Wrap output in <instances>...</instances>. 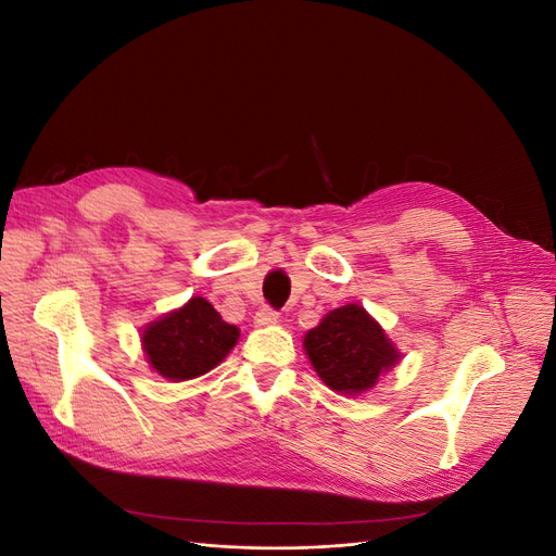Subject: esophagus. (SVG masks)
Instances as JSON below:
<instances>
[{
	"mask_svg": "<svg viewBox=\"0 0 556 556\" xmlns=\"http://www.w3.org/2000/svg\"><path fill=\"white\" fill-rule=\"evenodd\" d=\"M278 323V313L276 311H271V308H260L257 311V315H255V325L257 327H271V325H276Z\"/></svg>",
	"mask_w": 556,
	"mask_h": 556,
	"instance_id": "obj_1",
	"label": "esophagus"
}]
</instances>
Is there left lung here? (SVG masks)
Masks as SVG:
<instances>
[{
    "label": "left lung",
    "instance_id": "8db88e82",
    "mask_svg": "<svg viewBox=\"0 0 556 556\" xmlns=\"http://www.w3.org/2000/svg\"><path fill=\"white\" fill-rule=\"evenodd\" d=\"M304 352L319 380L345 396L371 392L403 357L378 319L359 304L329 311L306 331Z\"/></svg>",
    "mask_w": 556,
    "mask_h": 556
}]
</instances>
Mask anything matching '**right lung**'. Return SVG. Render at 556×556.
Here are the masks:
<instances>
[{
	"label": "right lung",
	"instance_id": "1",
	"mask_svg": "<svg viewBox=\"0 0 556 556\" xmlns=\"http://www.w3.org/2000/svg\"><path fill=\"white\" fill-rule=\"evenodd\" d=\"M239 339V327L225 323L204 296H192L141 329L148 366L169 382L194 380L213 371Z\"/></svg>",
	"mask_w": 556,
	"mask_h": 556
}]
</instances>
